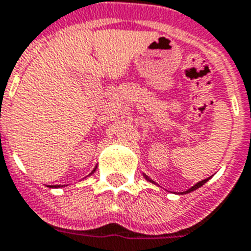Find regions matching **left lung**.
Segmentation results:
<instances>
[{
    "mask_svg": "<svg viewBox=\"0 0 251 251\" xmlns=\"http://www.w3.org/2000/svg\"><path fill=\"white\" fill-rule=\"evenodd\" d=\"M143 176H145V179H146L147 181H151V183H155V181L154 180H151L150 177L147 176L146 174H143ZM210 177H206V179H204V180H201V181H199V183H196V184L194 185V187H191V188L189 189H187V191H184V192H181V195L183 194H188V192H192V191H195V189H198V188H200V187H201V185H204L206 183V181L209 180Z\"/></svg>",
    "mask_w": 251,
    "mask_h": 251,
    "instance_id": "8db88e82",
    "label": "left lung"
}]
</instances>
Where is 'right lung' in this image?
I'll return each mask as SVG.
<instances>
[{
  "mask_svg": "<svg viewBox=\"0 0 251 251\" xmlns=\"http://www.w3.org/2000/svg\"><path fill=\"white\" fill-rule=\"evenodd\" d=\"M95 171H96V168H95V170H93V171L91 172V175H92V174H93V172H95ZM49 187H52V185H49ZM55 187H60V185H55Z\"/></svg>",
  "mask_w": 251,
  "mask_h": 251,
  "instance_id": "right-lung-1",
  "label": "right lung"
}]
</instances>
